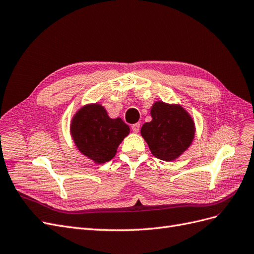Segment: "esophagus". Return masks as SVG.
Here are the masks:
<instances>
[{
	"mask_svg": "<svg viewBox=\"0 0 254 254\" xmlns=\"http://www.w3.org/2000/svg\"><path fill=\"white\" fill-rule=\"evenodd\" d=\"M132 129L134 133H138L139 129H140V124H135L132 126Z\"/></svg>",
	"mask_w": 254,
	"mask_h": 254,
	"instance_id": "1",
	"label": "esophagus"
}]
</instances>
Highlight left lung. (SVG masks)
<instances>
[{
  "label": "left lung",
  "instance_id": "1",
  "mask_svg": "<svg viewBox=\"0 0 254 254\" xmlns=\"http://www.w3.org/2000/svg\"><path fill=\"white\" fill-rule=\"evenodd\" d=\"M152 121L141 127V136L158 159L174 160L190 146L195 134L194 121L181 105L155 102Z\"/></svg>",
  "mask_w": 254,
  "mask_h": 254
}]
</instances>
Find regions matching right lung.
Segmentation results:
<instances>
[{"instance_id":"right-lung-1","label":"right lung","mask_w":254,"mask_h":254,"mask_svg":"<svg viewBox=\"0 0 254 254\" xmlns=\"http://www.w3.org/2000/svg\"><path fill=\"white\" fill-rule=\"evenodd\" d=\"M70 133L78 150L96 163L110 161L129 127L121 118L112 119L101 104H87L73 116Z\"/></svg>"}]
</instances>
